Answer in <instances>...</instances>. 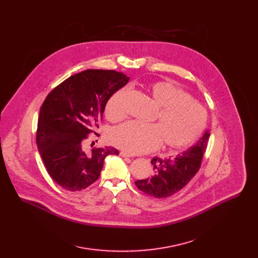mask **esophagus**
<instances>
[{
  "mask_svg": "<svg viewBox=\"0 0 258 258\" xmlns=\"http://www.w3.org/2000/svg\"><path fill=\"white\" fill-rule=\"evenodd\" d=\"M120 155H121L122 157H133V155L128 154V153L125 152V151H121V152H120Z\"/></svg>",
  "mask_w": 258,
  "mask_h": 258,
  "instance_id": "34e87169",
  "label": "esophagus"
}]
</instances>
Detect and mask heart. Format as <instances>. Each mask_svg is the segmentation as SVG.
<instances>
[{
    "instance_id": "1",
    "label": "heart",
    "mask_w": 258,
    "mask_h": 258,
    "mask_svg": "<svg viewBox=\"0 0 258 258\" xmlns=\"http://www.w3.org/2000/svg\"><path fill=\"white\" fill-rule=\"evenodd\" d=\"M147 92L159 106L153 123L128 121L109 134L112 144L130 154H143L163 149L178 151L193 145L207 124V111L182 89L169 81L150 84ZM128 88L116 91L109 98L105 114L110 121H119L126 115L124 103Z\"/></svg>"
}]
</instances>
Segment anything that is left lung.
Segmentation results:
<instances>
[{
	"mask_svg": "<svg viewBox=\"0 0 258 258\" xmlns=\"http://www.w3.org/2000/svg\"><path fill=\"white\" fill-rule=\"evenodd\" d=\"M209 136L207 131L195 146L174 158H153V175L136 180L138 189L155 198H166L182 189L198 172Z\"/></svg>",
	"mask_w": 258,
	"mask_h": 258,
	"instance_id": "obj_1",
	"label": "left lung"
}]
</instances>
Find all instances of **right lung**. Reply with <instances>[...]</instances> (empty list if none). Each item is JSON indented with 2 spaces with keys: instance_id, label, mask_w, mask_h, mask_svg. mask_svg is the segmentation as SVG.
Segmentation results:
<instances>
[{
  "instance_id": "right-lung-1",
  "label": "right lung",
  "mask_w": 258,
  "mask_h": 258,
  "mask_svg": "<svg viewBox=\"0 0 258 258\" xmlns=\"http://www.w3.org/2000/svg\"><path fill=\"white\" fill-rule=\"evenodd\" d=\"M130 78L115 70L88 69L57 86L44 101L36 145L52 179L65 190L82 191L95 182L113 147L84 149V141L99 128L106 104ZM98 135L97 133H95Z\"/></svg>"
}]
</instances>
